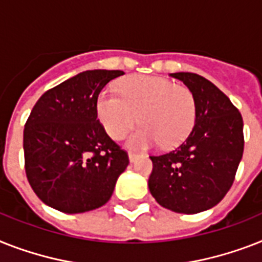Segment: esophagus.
<instances>
[{
  "instance_id": "34e87169",
  "label": "esophagus",
  "mask_w": 262,
  "mask_h": 262,
  "mask_svg": "<svg viewBox=\"0 0 262 262\" xmlns=\"http://www.w3.org/2000/svg\"><path fill=\"white\" fill-rule=\"evenodd\" d=\"M127 156H129V160L133 163V161H135L136 159L138 157V155H137V153H135V152H129V155H127Z\"/></svg>"
}]
</instances>
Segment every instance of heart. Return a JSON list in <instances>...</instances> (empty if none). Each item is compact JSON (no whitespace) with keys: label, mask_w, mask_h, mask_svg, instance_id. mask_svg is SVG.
Masks as SVG:
<instances>
[{"label":"heart","mask_w":262,"mask_h":262,"mask_svg":"<svg viewBox=\"0 0 262 262\" xmlns=\"http://www.w3.org/2000/svg\"><path fill=\"white\" fill-rule=\"evenodd\" d=\"M117 92L102 90L97 98L98 118L113 140L124 138L137 121L142 126L127 140L133 149L157 144L171 149L191 135L198 106L187 86L165 78L132 75L117 83Z\"/></svg>","instance_id":"b5f03b06"}]
</instances>
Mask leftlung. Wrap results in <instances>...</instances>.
<instances>
[{
  "label": "left lung",
  "mask_w": 262,
  "mask_h": 262,
  "mask_svg": "<svg viewBox=\"0 0 262 262\" xmlns=\"http://www.w3.org/2000/svg\"><path fill=\"white\" fill-rule=\"evenodd\" d=\"M196 98V122L176 149L149 156L148 187L163 207L196 214L218 205L230 190L244 153V121L218 87L192 72H175Z\"/></svg>",
  "instance_id": "obj_1"
}]
</instances>
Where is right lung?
I'll return each mask as SVG.
<instances>
[{
  "label": "right lung",
  "instance_id": "obj_1",
  "mask_svg": "<svg viewBox=\"0 0 262 262\" xmlns=\"http://www.w3.org/2000/svg\"><path fill=\"white\" fill-rule=\"evenodd\" d=\"M120 70H91L46 91L24 127L25 172L47 206L67 214L112 198L129 157L97 120V98Z\"/></svg>",
  "mask_w": 262,
  "mask_h": 262
}]
</instances>
